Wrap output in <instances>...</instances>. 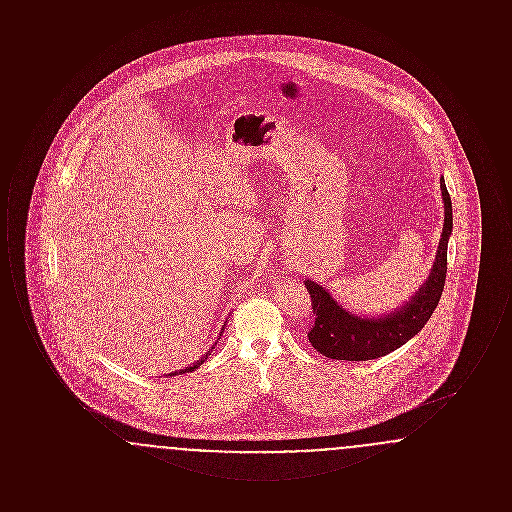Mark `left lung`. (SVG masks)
Listing matches in <instances>:
<instances>
[{
  "instance_id": "obj_1",
  "label": "left lung",
  "mask_w": 512,
  "mask_h": 512,
  "mask_svg": "<svg viewBox=\"0 0 512 512\" xmlns=\"http://www.w3.org/2000/svg\"><path fill=\"white\" fill-rule=\"evenodd\" d=\"M445 220L441 230L438 253L432 272L409 303L380 318L357 317L345 311L340 303L313 280H305L311 293L315 324L309 330V341L328 359L336 361H370L384 357L416 336L438 307L447 274V242L453 232L451 197L445 180H439Z\"/></svg>"
}]
</instances>
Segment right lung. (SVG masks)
Listing matches in <instances>:
<instances>
[{"label": "right lung", "mask_w": 512, "mask_h": 512, "mask_svg": "<svg viewBox=\"0 0 512 512\" xmlns=\"http://www.w3.org/2000/svg\"><path fill=\"white\" fill-rule=\"evenodd\" d=\"M211 349H213V347H211ZM207 355H211V351H209V353H207ZM207 355H205V357H201V359H199V361H197V363H194V365H190V366H186V368H182V370H180V372H182V374H184V372H192V370H195V368H197V366H201V365H203V363H205V359H207ZM174 374H178V372H172L171 376H174Z\"/></svg>", "instance_id": "add662e5"}]
</instances>
